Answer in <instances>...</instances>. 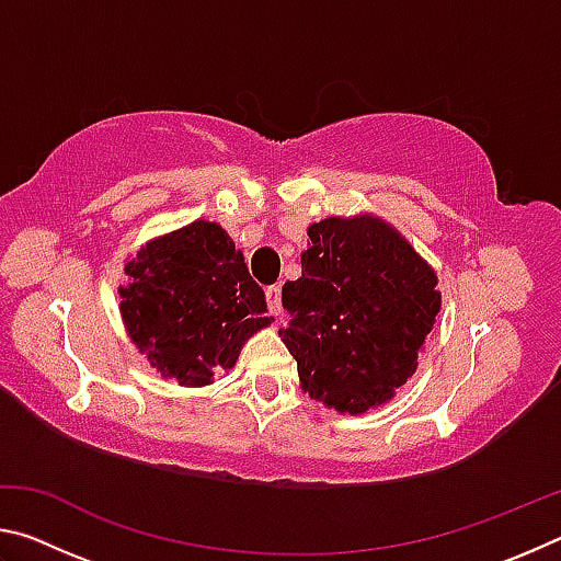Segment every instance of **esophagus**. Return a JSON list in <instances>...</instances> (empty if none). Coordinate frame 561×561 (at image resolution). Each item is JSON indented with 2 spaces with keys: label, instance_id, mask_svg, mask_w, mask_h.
<instances>
[{
  "label": "esophagus",
  "instance_id": "34e87169",
  "mask_svg": "<svg viewBox=\"0 0 561 561\" xmlns=\"http://www.w3.org/2000/svg\"><path fill=\"white\" fill-rule=\"evenodd\" d=\"M264 294H267L270 314L272 317H282V291H279V287H270Z\"/></svg>",
  "mask_w": 561,
  "mask_h": 561
}]
</instances>
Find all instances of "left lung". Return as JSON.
I'll return each instance as SVG.
<instances>
[{
    "instance_id": "left-lung-1",
    "label": "left lung",
    "mask_w": 561,
    "mask_h": 561,
    "mask_svg": "<svg viewBox=\"0 0 561 561\" xmlns=\"http://www.w3.org/2000/svg\"><path fill=\"white\" fill-rule=\"evenodd\" d=\"M301 277L282 287L304 393L339 413L383 405L415 374L440 311L438 277L401 232L371 215L309 225Z\"/></svg>"
}]
</instances>
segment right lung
<instances>
[{
    "label": "right lung",
    "mask_w": 561,
    "mask_h": 561,
    "mask_svg": "<svg viewBox=\"0 0 561 561\" xmlns=\"http://www.w3.org/2000/svg\"><path fill=\"white\" fill-rule=\"evenodd\" d=\"M126 274L118 294L128 336L180 386H207L232 368L244 341L272 321L262 287L217 222L197 220L148 242Z\"/></svg>",
    "instance_id": "right-lung-1"
}]
</instances>
